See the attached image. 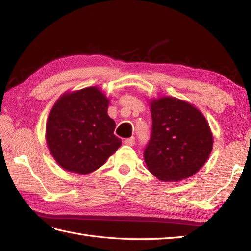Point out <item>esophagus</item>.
I'll return each instance as SVG.
<instances>
[{"label": "esophagus", "mask_w": 251, "mask_h": 251, "mask_svg": "<svg viewBox=\"0 0 251 251\" xmlns=\"http://www.w3.org/2000/svg\"><path fill=\"white\" fill-rule=\"evenodd\" d=\"M135 137H130V138H127V139L124 140V143L127 146H134L135 145Z\"/></svg>", "instance_id": "obj_1"}]
</instances>
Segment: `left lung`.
Masks as SVG:
<instances>
[{
    "label": "left lung",
    "mask_w": 251,
    "mask_h": 251,
    "mask_svg": "<svg viewBox=\"0 0 251 251\" xmlns=\"http://www.w3.org/2000/svg\"><path fill=\"white\" fill-rule=\"evenodd\" d=\"M152 135L145 150L148 169L163 181L177 182L196 174L209 157L214 136L193 104L169 96L152 99Z\"/></svg>",
    "instance_id": "1"
}]
</instances>
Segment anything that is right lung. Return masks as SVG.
<instances>
[{
	"mask_svg": "<svg viewBox=\"0 0 251 251\" xmlns=\"http://www.w3.org/2000/svg\"><path fill=\"white\" fill-rule=\"evenodd\" d=\"M109 98L97 86L61 95L46 122V142L57 164L87 175L106 162L122 145L108 115Z\"/></svg>",
	"mask_w": 251,
	"mask_h": 251,
	"instance_id": "obj_1",
	"label": "right lung"
}]
</instances>
